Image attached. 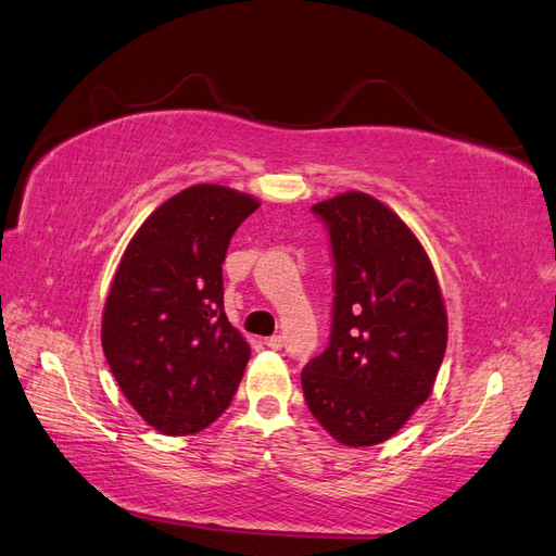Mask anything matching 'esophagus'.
I'll list each match as a JSON object with an SVG mask.
<instances>
[{
  "instance_id": "1",
  "label": "esophagus",
  "mask_w": 556,
  "mask_h": 556,
  "mask_svg": "<svg viewBox=\"0 0 556 556\" xmlns=\"http://www.w3.org/2000/svg\"><path fill=\"white\" fill-rule=\"evenodd\" d=\"M265 346H269V349H281V346H283V340H281V336L265 338Z\"/></svg>"
}]
</instances>
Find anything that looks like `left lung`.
I'll use <instances>...</instances> for the list:
<instances>
[{"label":"left lung","instance_id":"8db88e82","mask_svg":"<svg viewBox=\"0 0 556 556\" xmlns=\"http://www.w3.org/2000/svg\"><path fill=\"white\" fill-rule=\"evenodd\" d=\"M336 261L330 342L303 368L307 407L346 447L389 440L431 395L447 312L424 247L399 214L361 193L314 204Z\"/></svg>","mask_w":556,"mask_h":556}]
</instances>
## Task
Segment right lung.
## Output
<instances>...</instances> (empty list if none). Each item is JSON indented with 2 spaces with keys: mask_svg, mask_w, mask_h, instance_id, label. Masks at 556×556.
Wrapping results in <instances>:
<instances>
[{
  "mask_svg": "<svg viewBox=\"0 0 556 556\" xmlns=\"http://www.w3.org/2000/svg\"><path fill=\"white\" fill-rule=\"evenodd\" d=\"M256 198L198 184L169 198L125 249L102 314V349L139 417L190 435L224 415L251 349L224 309L230 237Z\"/></svg>",
  "mask_w": 556,
  "mask_h": 556,
  "instance_id": "right-lung-1",
  "label": "right lung"
}]
</instances>
